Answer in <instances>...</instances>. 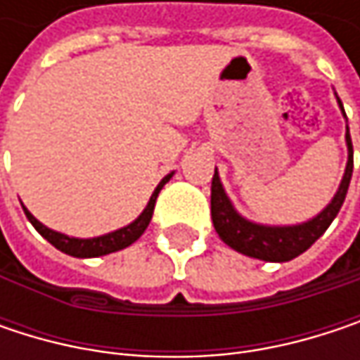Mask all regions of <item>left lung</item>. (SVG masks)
<instances>
[{
    "label": "left lung",
    "instance_id": "left-lung-1",
    "mask_svg": "<svg viewBox=\"0 0 360 360\" xmlns=\"http://www.w3.org/2000/svg\"><path fill=\"white\" fill-rule=\"evenodd\" d=\"M340 108H342V102H340ZM346 143H348V165H346L344 179L340 183V189L333 195L331 204L321 214L311 219L309 223L294 225V227H266V225L250 223L244 217H240L233 210V206L221 185V179L214 171L212 187H210V212H212V223H214L219 238L233 250L242 252L252 258L269 260V262H285V260H292V258L300 256L302 252L309 250L323 236L325 229L331 225V221L335 219V214L340 212V208L346 200V191L350 185V177H352V165H354L352 139H350L348 131H346Z\"/></svg>",
    "mask_w": 360,
    "mask_h": 360
}]
</instances>
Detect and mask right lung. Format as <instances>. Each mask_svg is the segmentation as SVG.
Wrapping results in <instances>:
<instances>
[{
	"label": "right lung",
	"mask_w": 360,
	"mask_h": 360,
	"mask_svg": "<svg viewBox=\"0 0 360 360\" xmlns=\"http://www.w3.org/2000/svg\"><path fill=\"white\" fill-rule=\"evenodd\" d=\"M173 177V173L171 175H167L165 179L158 183V187L154 189V193H152V198H150V202H148V206H146V210L131 223V225H127V227H122V229H118V231H112V233H106V236H100V238H91V240H79V238H68V236H64V233H58V231H51V229H47L45 225H41L39 221H37L35 217L25 208V214H27V219L33 223V227H35L37 231L51 244V246H56L60 252H64V254H70V256H77V258H94V256H104V254H110V252H118L122 250V248H127V246H131L133 242H137L139 238H141V233L148 229V225H150V221H152V212H154V206H156V198H158V193H160V189L165 187V183Z\"/></svg>",
	"instance_id": "add662e5"
}]
</instances>
